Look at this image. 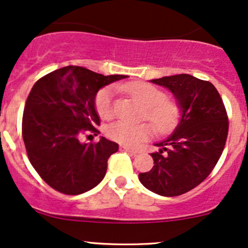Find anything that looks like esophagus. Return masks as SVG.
Wrapping results in <instances>:
<instances>
[{
	"label": "esophagus",
	"mask_w": 248,
	"mask_h": 248,
	"mask_svg": "<svg viewBox=\"0 0 248 248\" xmlns=\"http://www.w3.org/2000/svg\"><path fill=\"white\" fill-rule=\"evenodd\" d=\"M120 150H121V152H128V153H132V154H138L139 153L136 149H132V148H129L127 146H120Z\"/></svg>",
	"instance_id": "34e87169"
}]
</instances>
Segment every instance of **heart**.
Masks as SVG:
<instances>
[{
    "mask_svg": "<svg viewBox=\"0 0 248 248\" xmlns=\"http://www.w3.org/2000/svg\"><path fill=\"white\" fill-rule=\"evenodd\" d=\"M127 90L134 100L144 107L143 115L158 132L167 133L177 124L181 109L176 102L168 100L166 93L160 88L147 82H138L128 86ZM114 93L113 87H105L96 94L95 108L101 118L109 119L113 116ZM106 134L110 140L129 147H138L152 138L153 128L148 124H133L126 121H115L107 127Z\"/></svg>",
    "mask_w": 248,
    "mask_h": 248,
    "instance_id": "b5f03b06",
    "label": "heart"
}]
</instances>
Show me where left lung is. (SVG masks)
Listing matches in <instances>:
<instances>
[{
  "instance_id": "obj_1",
  "label": "left lung",
  "mask_w": 248,
  "mask_h": 248,
  "mask_svg": "<svg viewBox=\"0 0 248 248\" xmlns=\"http://www.w3.org/2000/svg\"><path fill=\"white\" fill-rule=\"evenodd\" d=\"M168 88L181 109L179 121L150 154L154 167L139 173L142 186L164 197L183 195L205 179L220 157L229 132L226 109L210 81L190 75L150 80Z\"/></svg>"
}]
</instances>
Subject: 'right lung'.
Wrapping results in <instances>:
<instances>
[{"label":"right lung","mask_w":248,"mask_h":248,"mask_svg":"<svg viewBox=\"0 0 248 248\" xmlns=\"http://www.w3.org/2000/svg\"><path fill=\"white\" fill-rule=\"evenodd\" d=\"M124 78L66 66L44 76L31 88L22 135L30 163L57 191L80 195L104 179L107 160L119 144L104 136L96 143H85L79 138L87 129L98 132L99 90Z\"/></svg>","instance_id":"add662e5"}]
</instances>
